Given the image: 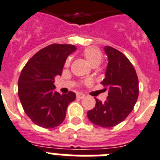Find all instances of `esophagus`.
Masks as SVG:
<instances>
[{"label":"esophagus","instance_id":"obj_1","mask_svg":"<svg viewBox=\"0 0 160 160\" xmlns=\"http://www.w3.org/2000/svg\"><path fill=\"white\" fill-rule=\"evenodd\" d=\"M76 97H77L78 98L82 99V98H84V97H85V95L83 94V93H81V92H78L77 94H76Z\"/></svg>","mask_w":160,"mask_h":160}]
</instances>
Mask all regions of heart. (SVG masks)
<instances>
[{"instance_id": "obj_1", "label": "heart", "mask_w": 160, "mask_h": 160, "mask_svg": "<svg viewBox=\"0 0 160 160\" xmlns=\"http://www.w3.org/2000/svg\"><path fill=\"white\" fill-rule=\"evenodd\" d=\"M83 55L85 58L88 63L92 67V66L97 65L98 66L101 63V62L102 60V54L101 53V51L94 47H88L85 49L83 52ZM70 64V58H68L66 61L65 66L68 67Z\"/></svg>"}]
</instances>
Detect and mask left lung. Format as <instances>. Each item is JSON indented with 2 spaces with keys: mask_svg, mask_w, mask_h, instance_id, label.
<instances>
[{
  "mask_svg": "<svg viewBox=\"0 0 160 160\" xmlns=\"http://www.w3.org/2000/svg\"><path fill=\"white\" fill-rule=\"evenodd\" d=\"M108 63L101 84L108 89L105 102L96 98V105L88 111V119L95 125L111 128L121 123L131 113L139 93L136 71L129 60L112 47L104 48Z\"/></svg>",
  "mask_w": 160,
  "mask_h": 160,
  "instance_id": "left-lung-1",
  "label": "left lung"
}]
</instances>
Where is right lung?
I'll return each mask as SVG.
<instances>
[{
  "label": "right lung",
  "mask_w": 160,
  "mask_h": 160,
  "mask_svg": "<svg viewBox=\"0 0 160 160\" xmlns=\"http://www.w3.org/2000/svg\"><path fill=\"white\" fill-rule=\"evenodd\" d=\"M76 47L53 44L38 51L20 74L18 93L25 113L37 125L45 128L60 125L76 93L60 94L54 90V78L61 76L67 58Z\"/></svg>",
  "instance_id": "1"
}]
</instances>
